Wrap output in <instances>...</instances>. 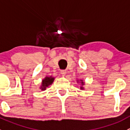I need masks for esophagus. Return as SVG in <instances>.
<instances>
[{
    "label": "esophagus",
    "instance_id": "esophagus-1",
    "mask_svg": "<svg viewBox=\"0 0 130 130\" xmlns=\"http://www.w3.org/2000/svg\"><path fill=\"white\" fill-rule=\"evenodd\" d=\"M60 73H61V75L62 76H65L66 75L67 72L64 70H60Z\"/></svg>",
    "mask_w": 130,
    "mask_h": 130
}]
</instances>
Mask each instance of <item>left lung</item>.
<instances>
[{"mask_svg":"<svg viewBox=\"0 0 130 130\" xmlns=\"http://www.w3.org/2000/svg\"><path fill=\"white\" fill-rule=\"evenodd\" d=\"M77 83L80 84V90H84V86L85 85V82H84L83 80L77 79Z\"/></svg>","mask_w":130,"mask_h":130,"instance_id":"1","label":"left lung"}]
</instances>
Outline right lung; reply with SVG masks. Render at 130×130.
<instances>
[{"instance_id":"right-lung-1","label":"right lung","mask_w":130,"mask_h":130,"mask_svg":"<svg viewBox=\"0 0 130 130\" xmlns=\"http://www.w3.org/2000/svg\"><path fill=\"white\" fill-rule=\"evenodd\" d=\"M55 78L52 77V76L44 77V78L42 80L41 84L40 87V89L41 90H45L48 86H52L53 82H54Z\"/></svg>"}]
</instances>
